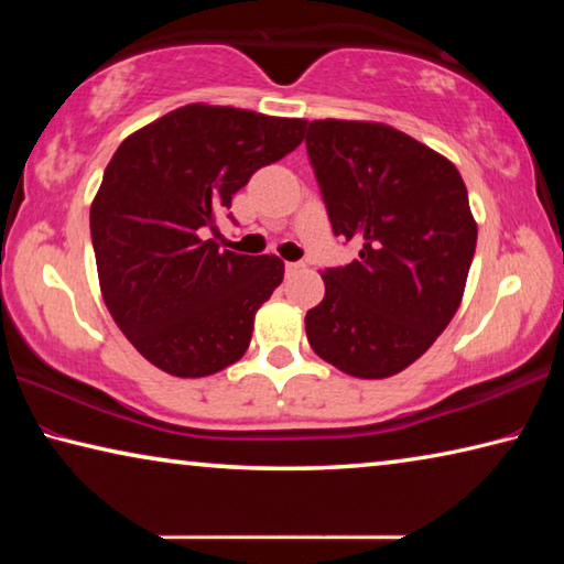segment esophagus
Listing matches in <instances>:
<instances>
[{
    "mask_svg": "<svg viewBox=\"0 0 564 564\" xmlns=\"http://www.w3.org/2000/svg\"><path fill=\"white\" fill-rule=\"evenodd\" d=\"M303 269V263H299V261H289V263H285V273H295V271H301Z\"/></svg>",
    "mask_w": 564,
    "mask_h": 564,
    "instance_id": "34e87169",
    "label": "esophagus"
}]
</instances>
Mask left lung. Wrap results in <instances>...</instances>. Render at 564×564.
Returning <instances> with one entry per match:
<instances>
[{"mask_svg":"<svg viewBox=\"0 0 564 564\" xmlns=\"http://www.w3.org/2000/svg\"><path fill=\"white\" fill-rule=\"evenodd\" d=\"M333 234L358 259L326 269L305 313L311 348L356 378H388L433 346L463 301L477 224L453 161L378 121L318 119L305 137Z\"/></svg>","mask_w":564,"mask_h":564,"instance_id":"obj_1","label":"left lung"}]
</instances>
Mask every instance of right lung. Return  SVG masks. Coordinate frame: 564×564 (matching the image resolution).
<instances>
[{
  "mask_svg": "<svg viewBox=\"0 0 564 564\" xmlns=\"http://www.w3.org/2000/svg\"><path fill=\"white\" fill-rule=\"evenodd\" d=\"M303 129L305 119L188 104L111 156L89 214L101 295L164 373L214 376L246 352L283 261L226 251L206 234L256 171L301 144Z\"/></svg>",
  "mask_w": 564,
  "mask_h": 564,
  "instance_id": "add662e5",
  "label": "right lung"
}]
</instances>
